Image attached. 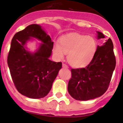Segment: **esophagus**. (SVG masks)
Returning <instances> with one entry per match:
<instances>
[{
	"instance_id": "obj_1",
	"label": "esophagus",
	"mask_w": 123,
	"mask_h": 123,
	"mask_svg": "<svg viewBox=\"0 0 123 123\" xmlns=\"http://www.w3.org/2000/svg\"><path fill=\"white\" fill-rule=\"evenodd\" d=\"M62 67L64 68H68V66L65 64H62Z\"/></svg>"
}]
</instances>
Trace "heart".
<instances>
[{
	"instance_id": "1",
	"label": "heart",
	"mask_w": 123,
	"mask_h": 123,
	"mask_svg": "<svg viewBox=\"0 0 123 123\" xmlns=\"http://www.w3.org/2000/svg\"><path fill=\"white\" fill-rule=\"evenodd\" d=\"M97 50V43L94 37L80 34L62 37L60 44L55 43L52 52L57 59H63L68 54V63L74 68H80L87 66L92 61Z\"/></svg>"
}]
</instances>
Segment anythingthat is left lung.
<instances>
[{"label":"left lung","instance_id":"left-lung-1","mask_svg":"<svg viewBox=\"0 0 123 123\" xmlns=\"http://www.w3.org/2000/svg\"><path fill=\"white\" fill-rule=\"evenodd\" d=\"M97 38H105V36L97 31ZM116 64L114 45L109 38L102 46H98L93 59L85 68L71 69V78L68 86L69 94L80 101L103 95L108 89Z\"/></svg>","mask_w":123,"mask_h":123}]
</instances>
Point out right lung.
I'll return each instance as SVG.
<instances>
[{"instance_id": "add662e5", "label": "right lung", "mask_w": 123, "mask_h": 123, "mask_svg": "<svg viewBox=\"0 0 123 123\" xmlns=\"http://www.w3.org/2000/svg\"><path fill=\"white\" fill-rule=\"evenodd\" d=\"M34 38L41 41L36 52L28 50L26 43ZM54 42L41 25L32 24L14 34L7 57L11 75L16 89L33 99L46 96L61 69L62 62L49 59Z\"/></svg>"}]
</instances>
